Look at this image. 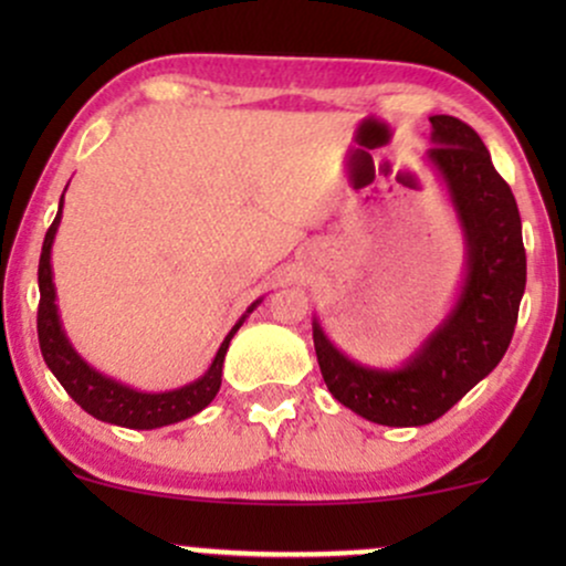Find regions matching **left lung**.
Here are the masks:
<instances>
[{
	"label": "left lung",
	"mask_w": 566,
	"mask_h": 566,
	"mask_svg": "<svg viewBox=\"0 0 566 566\" xmlns=\"http://www.w3.org/2000/svg\"><path fill=\"white\" fill-rule=\"evenodd\" d=\"M426 161L444 184L465 239V276L450 314L401 367L348 359L314 319V348L329 394L369 423L428 426L503 359L527 284L522 218L511 186L465 122L431 116Z\"/></svg>",
	"instance_id": "obj_1"
}]
</instances>
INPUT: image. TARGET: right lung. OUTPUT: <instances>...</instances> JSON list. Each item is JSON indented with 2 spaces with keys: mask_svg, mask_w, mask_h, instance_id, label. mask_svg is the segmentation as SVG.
<instances>
[{
  "mask_svg": "<svg viewBox=\"0 0 566 566\" xmlns=\"http://www.w3.org/2000/svg\"><path fill=\"white\" fill-rule=\"evenodd\" d=\"M61 212H63V197L57 205V216L44 233L42 255H39V314H36V333H39V348H42L44 361L53 369V375L66 388L71 399L80 405L84 412L93 415V418L103 420V423H114L122 428H138V431H151V428L172 426L180 420L191 418L210 405L220 391V378H223V359L226 350H229L231 337L237 335V329L242 327L247 316L261 305L263 297H258L250 308L244 311L242 319L231 327V333L226 335V340L220 343L216 359L207 367V373L188 386L172 388V391L161 394H146L138 388H129L125 382L108 378V375L97 373L95 367H90L87 361L76 354V348L71 346L63 329L61 314H57L55 303V282H53V242L57 226H61Z\"/></svg>",
  "mask_w": 566,
  "mask_h": 566,
  "instance_id": "1",
  "label": "right lung"
}]
</instances>
